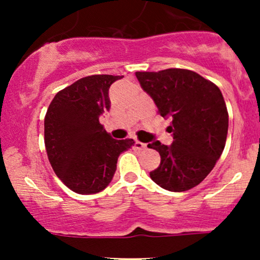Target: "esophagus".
<instances>
[{"mask_svg":"<svg viewBox=\"0 0 260 260\" xmlns=\"http://www.w3.org/2000/svg\"><path fill=\"white\" fill-rule=\"evenodd\" d=\"M134 148L138 149V150H145V149H147V144H145V143L139 142V140H136V143H134Z\"/></svg>","mask_w":260,"mask_h":260,"instance_id":"1","label":"esophagus"}]
</instances>
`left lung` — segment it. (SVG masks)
Here are the masks:
<instances>
[{"label": "left lung", "mask_w": 260, "mask_h": 260, "mask_svg": "<svg viewBox=\"0 0 260 260\" xmlns=\"http://www.w3.org/2000/svg\"><path fill=\"white\" fill-rule=\"evenodd\" d=\"M157 113L170 118L171 145L159 140L148 148L159 151V168L150 178L164 189L184 192L198 186L221 156L229 129V113L220 89L198 73L181 68L136 72Z\"/></svg>", "instance_id": "obj_1"}]
</instances>
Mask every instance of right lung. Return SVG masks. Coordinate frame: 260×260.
Listing matches in <instances>:
<instances>
[{"label": "right lung", "mask_w": 260, "mask_h": 260, "mask_svg": "<svg viewBox=\"0 0 260 260\" xmlns=\"http://www.w3.org/2000/svg\"><path fill=\"white\" fill-rule=\"evenodd\" d=\"M123 76L95 74L55 95L45 116V148L57 177L78 194L109 186L121 153L133 139H113L99 122L110 110L109 89Z\"/></svg>", "instance_id": "obj_1"}]
</instances>
